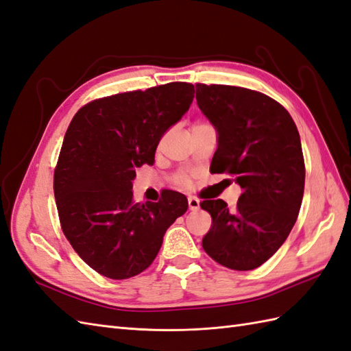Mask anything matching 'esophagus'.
I'll return each instance as SVG.
<instances>
[{
    "label": "esophagus",
    "mask_w": 351,
    "mask_h": 351,
    "mask_svg": "<svg viewBox=\"0 0 351 351\" xmlns=\"http://www.w3.org/2000/svg\"><path fill=\"white\" fill-rule=\"evenodd\" d=\"M189 208L190 210H199L200 209V200L195 197H189Z\"/></svg>",
    "instance_id": "1"
}]
</instances>
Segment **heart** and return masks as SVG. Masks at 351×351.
Masks as SVG:
<instances>
[{"label":"heart","mask_w":351,"mask_h":351,"mask_svg":"<svg viewBox=\"0 0 351 351\" xmlns=\"http://www.w3.org/2000/svg\"><path fill=\"white\" fill-rule=\"evenodd\" d=\"M178 181H179V182H181V184H185V182H186V178H185V176H179V179H178Z\"/></svg>","instance_id":"b5f03b06"}]
</instances>
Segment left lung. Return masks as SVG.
Here are the masks:
<instances>
[{"label": "left lung", "mask_w": 351, "mask_h": 351, "mask_svg": "<svg viewBox=\"0 0 351 351\" xmlns=\"http://www.w3.org/2000/svg\"><path fill=\"white\" fill-rule=\"evenodd\" d=\"M195 100L217 130L213 173H230L242 194L234 209L203 200L213 217L202 247L217 263L251 271L287 239L300 209L305 165L290 113L262 93L229 85H195Z\"/></svg>", "instance_id": "left-lung-1"}]
</instances>
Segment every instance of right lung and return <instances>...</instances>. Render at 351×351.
Returning <instances> with one entry per match:
<instances>
[{"label":"right lung","mask_w":351,"mask_h":351,"mask_svg":"<svg viewBox=\"0 0 351 351\" xmlns=\"http://www.w3.org/2000/svg\"><path fill=\"white\" fill-rule=\"evenodd\" d=\"M194 86L173 82L106 97L73 117L53 175V193L65 238L94 271L112 280L143 272L162 238L185 214L184 194L133 202L136 169L154 165L161 137L181 119Z\"/></svg>","instance_id":"obj_1"}]
</instances>
